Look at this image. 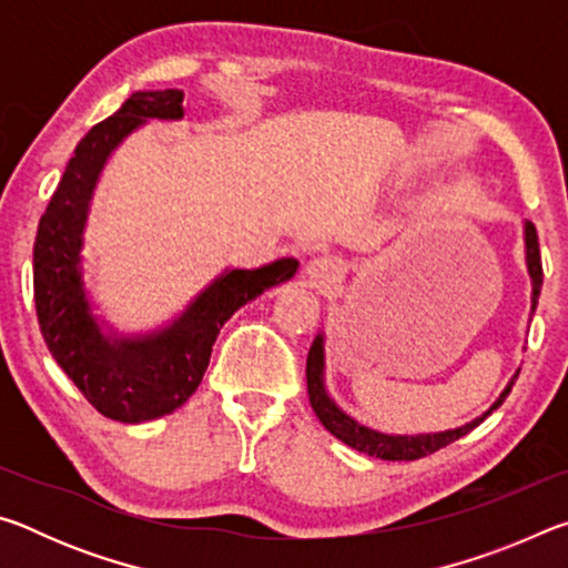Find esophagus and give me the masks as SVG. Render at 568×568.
I'll use <instances>...</instances> for the list:
<instances>
[{"mask_svg": "<svg viewBox=\"0 0 568 568\" xmlns=\"http://www.w3.org/2000/svg\"><path fill=\"white\" fill-rule=\"evenodd\" d=\"M305 275L315 287H325L343 275V263L333 255H318L305 265Z\"/></svg>", "mask_w": 568, "mask_h": 568, "instance_id": "1", "label": "esophagus"}]
</instances>
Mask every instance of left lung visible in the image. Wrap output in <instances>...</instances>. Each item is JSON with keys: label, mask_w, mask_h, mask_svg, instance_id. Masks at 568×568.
Segmentation results:
<instances>
[{"label": "left lung", "mask_w": 568, "mask_h": 568, "mask_svg": "<svg viewBox=\"0 0 568 568\" xmlns=\"http://www.w3.org/2000/svg\"><path fill=\"white\" fill-rule=\"evenodd\" d=\"M524 245H526V267H528V275H531V313H534L538 295H541V285H544V267H541V253H538L536 227L534 223H528V220L524 223ZM518 371L514 373L511 381L506 383L501 396L494 400V406L488 408L484 416H478L470 423H464V426L458 428L438 430V434H416V436H390V434H381V430H373L368 426H361L358 420L351 418L348 413H345L338 403L328 396V388H325V335L323 333L315 335L311 353H307L305 378H307V398H311L315 416H318L323 426L328 428L335 438L343 440L345 446L383 460H416L434 454V450L444 448L448 444H454V440H458L460 436L470 434L478 423H484V418L491 416V413L506 400L508 393H511V386L518 378Z\"/></svg>", "instance_id": "left-lung-1"}]
</instances>
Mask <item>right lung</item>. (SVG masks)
Returning <instances> with one entry per match:
<instances>
[{"label":"right lung","mask_w":568,"mask_h":568,"mask_svg":"<svg viewBox=\"0 0 568 568\" xmlns=\"http://www.w3.org/2000/svg\"><path fill=\"white\" fill-rule=\"evenodd\" d=\"M185 92H134L84 134L47 205L34 240V305L47 348L102 416L145 423L178 410L203 381L213 343L237 307L291 281L295 257L253 271H223L178 318L158 331H104L84 287L82 247L90 205L104 165L148 120H182Z\"/></svg>","instance_id":"right-lung-1"}]
</instances>
